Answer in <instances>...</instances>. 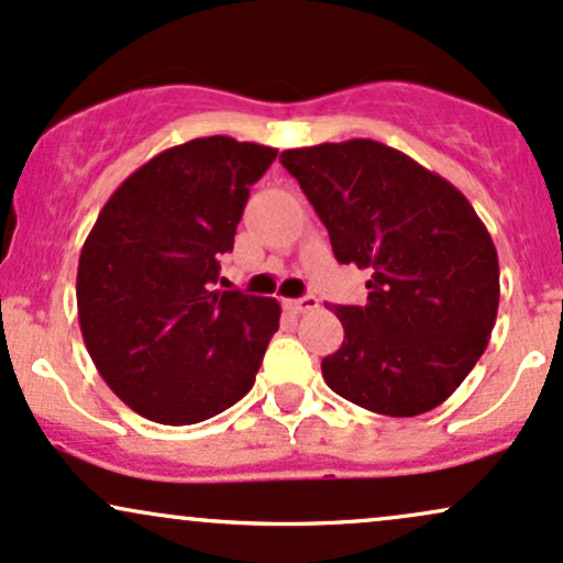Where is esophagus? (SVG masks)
I'll list each match as a JSON object with an SVG mask.
<instances>
[{
  "label": "esophagus",
  "mask_w": 563,
  "mask_h": 563,
  "mask_svg": "<svg viewBox=\"0 0 563 563\" xmlns=\"http://www.w3.org/2000/svg\"><path fill=\"white\" fill-rule=\"evenodd\" d=\"M318 303H320L318 296H301V299H288L286 309L294 314H303V312H309V309L318 307Z\"/></svg>",
  "instance_id": "34e87169"
}]
</instances>
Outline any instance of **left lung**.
Listing matches in <instances>:
<instances>
[{
	"instance_id": "8db88e82",
	"label": "left lung",
	"mask_w": 563,
	"mask_h": 563,
	"mask_svg": "<svg viewBox=\"0 0 563 563\" xmlns=\"http://www.w3.org/2000/svg\"><path fill=\"white\" fill-rule=\"evenodd\" d=\"M331 235L335 260L371 269L363 307H335L344 341L322 360L339 397L391 418L442 405L495 328L500 267L468 198L376 140L280 153Z\"/></svg>"
}]
</instances>
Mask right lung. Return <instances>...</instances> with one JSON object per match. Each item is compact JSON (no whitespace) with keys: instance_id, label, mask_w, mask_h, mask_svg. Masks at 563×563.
Returning a JSON list of instances; mask_svg holds the SVG:
<instances>
[{"instance_id":"1","label":"right lung","mask_w":563,"mask_h":563,"mask_svg":"<svg viewBox=\"0 0 563 563\" xmlns=\"http://www.w3.org/2000/svg\"><path fill=\"white\" fill-rule=\"evenodd\" d=\"M275 156L224 134L174 145L129 174L84 241V344L115 397L147 421L200 423L254 386L280 303L214 286L249 187Z\"/></svg>"}]
</instances>
